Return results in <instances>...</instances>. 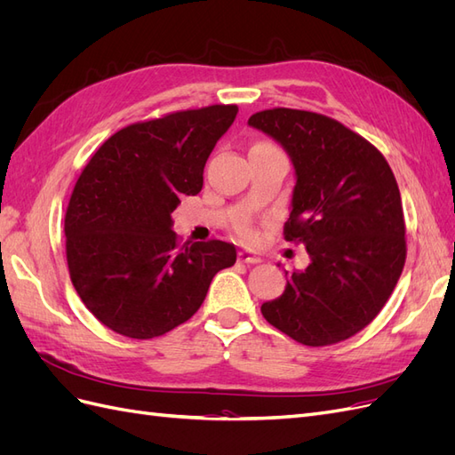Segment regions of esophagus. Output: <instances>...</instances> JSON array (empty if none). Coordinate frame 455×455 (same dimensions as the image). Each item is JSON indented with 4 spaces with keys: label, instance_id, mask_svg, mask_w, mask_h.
Instances as JSON below:
<instances>
[{
    "label": "esophagus",
    "instance_id": "34e87169",
    "mask_svg": "<svg viewBox=\"0 0 455 455\" xmlns=\"http://www.w3.org/2000/svg\"><path fill=\"white\" fill-rule=\"evenodd\" d=\"M239 261H243V264H259L261 261V256L254 251H249V249H243L239 251Z\"/></svg>",
    "mask_w": 455,
    "mask_h": 455
}]
</instances>
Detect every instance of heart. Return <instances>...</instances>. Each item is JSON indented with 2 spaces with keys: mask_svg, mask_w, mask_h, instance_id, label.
<instances>
[{
  "mask_svg": "<svg viewBox=\"0 0 455 455\" xmlns=\"http://www.w3.org/2000/svg\"><path fill=\"white\" fill-rule=\"evenodd\" d=\"M239 233H241L243 237H246V239H254V235H256L254 229H252V226H251V224H246V222L239 226Z\"/></svg>",
  "mask_w": 455,
  "mask_h": 455,
  "instance_id": "1",
  "label": "heart"
}]
</instances>
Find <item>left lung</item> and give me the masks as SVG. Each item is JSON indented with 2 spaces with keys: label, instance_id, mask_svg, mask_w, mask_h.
Returning a JSON list of instances; mask_svg holds the SVG:
<instances>
[{
  "label": "left lung",
  "instance_id": "8db88e82",
  "mask_svg": "<svg viewBox=\"0 0 455 455\" xmlns=\"http://www.w3.org/2000/svg\"><path fill=\"white\" fill-rule=\"evenodd\" d=\"M249 125L277 140L296 171L284 239L311 264L261 306L266 321L311 347L361 332L393 294L406 261L401 191L381 151L339 121L273 108Z\"/></svg>",
  "mask_w": 455,
  "mask_h": 455
}]
</instances>
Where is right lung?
I'll return each mask as SVG.
<instances>
[{
	"instance_id": "add662e5",
	"label": "right lung",
	"mask_w": 455,
	"mask_h": 455,
	"mask_svg": "<svg viewBox=\"0 0 455 455\" xmlns=\"http://www.w3.org/2000/svg\"><path fill=\"white\" fill-rule=\"evenodd\" d=\"M235 104L132 123L94 151L64 218L70 279L114 332L149 339L197 313L212 277L237 259L224 241L184 243L172 231L182 196H197Z\"/></svg>"
}]
</instances>
